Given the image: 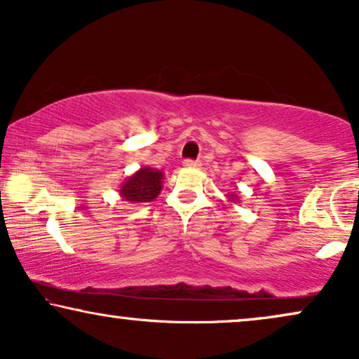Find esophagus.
<instances>
[{
    "label": "esophagus",
    "instance_id": "34e87169",
    "mask_svg": "<svg viewBox=\"0 0 359 359\" xmlns=\"http://www.w3.org/2000/svg\"><path fill=\"white\" fill-rule=\"evenodd\" d=\"M184 165H185V167H189V169H197V167L202 165V162H200V161L187 159V161H184Z\"/></svg>",
    "mask_w": 359,
    "mask_h": 359
}]
</instances>
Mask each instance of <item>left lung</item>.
I'll return each mask as SVG.
<instances>
[{"label": "left lung", "instance_id": "1", "mask_svg": "<svg viewBox=\"0 0 359 359\" xmlns=\"http://www.w3.org/2000/svg\"><path fill=\"white\" fill-rule=\"evenodd\" d=\"M226 197H228V202H236V200H238L236 194H228Z\"/></svg>", "mask_w": 359, "mask_h": 359}]
</instances>
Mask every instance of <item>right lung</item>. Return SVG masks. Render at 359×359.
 I'll use <instances>...</instances> for the list:
<instances>
[{
	"label": "right lung",
	"mask_w": 359,
	"mask_h": 359,
	"mask_svg": "<svg viewBox=\"0 0 359 359\" xmlns=\"http://www.w3.org/2000/svg\"><path fill=\"white\" fill-rule=\"evenodd\" d=\"M162 177L164 174L161 170L141 167L136 174L124 180L121 189H119V195L130 203L152 202L162 190Z\"/></svg>",
	"instance_id": "obj_1"
}]
</instances>
